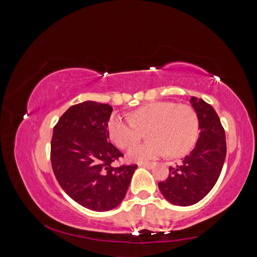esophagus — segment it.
Returning <instances> with one entry per match:
<instances>
[{
  "mask_svg": "<svg viewBox=\"0 0 257 257\" xmlns=\"http://www.w3.org/2000/svg\"><path fill=\"white\" fill-rule=\"evenodd\" d=\"M154 163H140L139 164V166H140V167H145V168H153L154 167Z\"/></svg>",
  "mask_w": 257,
  "mask_h": 257,
  "instance_id": "obj_1",
  "label": "esophagus"
}]
</instances>
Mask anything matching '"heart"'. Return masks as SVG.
I'll use <instances>...</instances> for the list:
<instances>
[{
  "mask_svg": "<svg viewBox=\"0 0 257 257\" xmlns=\"http://www.w3.org/2000/svg\"><path fill=\"white\" fill-rule=\"evenodd\" d=\"M146 132L149 142L130 148L127 154L130 160L143 162L167 153L179 157L197 142L198 114L189 104L158 101L139 108L129 118L112 115L108 122L110 138L121 149L138 143Z\"/></svg>",
  "mask_w": 257,
  "mask_h": 257,
  "instance_id": "b5f03b06",
  "label": "heart"
}]
</instances>
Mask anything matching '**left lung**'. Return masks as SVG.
<instances>
[{"mask_svg":"<svg viewBox=\"0 0 257 257\" xmlns=\"http://www.w3.org/2000/svg\"><path fill=\"white\" fill-rule=\"evenodd\" d=\"M190 103L199 119L197 143L178 165L170 166L167 179L158 184L164 197L177 206L202 200L217 182L226 157L225 130L218 114L203 99L192 97Z\"/></svg>","mask_w":257,"mask_h":257,"instance_id":"obj_1","label":"left lung"}]
</instances>
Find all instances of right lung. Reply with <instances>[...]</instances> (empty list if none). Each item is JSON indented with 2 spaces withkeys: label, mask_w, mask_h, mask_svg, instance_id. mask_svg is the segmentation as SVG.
<instances>
[{
  "label": "right lung",
  "mask_w": 257,
  "mask_h": 257,
  "mask_svg": "<svg viewBox=\"0 0 257 257\" xmlns=\"http://www.w3.org/2000/svg\"><path fill=\"white\" fill-rule=\"evenodd\" d=\"M112 108L84 101L65 111L53 128L51 164L59 185L83 207L107 212L122 202L137 165L112 163L122 154L108 142Z\"/></svg>",
  "instance_id": "add662e5"
}]
</instances>
